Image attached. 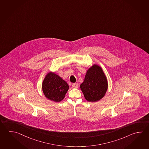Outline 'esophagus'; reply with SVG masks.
<instances>
[{"instance_id": "1", "label": "esophagus", "mask_w": 149, "mask_h": 149, "mask_svg": "<svg viewBox=\"0 0 149 149\" xmlns=\"http://www.w3.org/2000/svg\"><path fill=\"white\" fill-rule=\"evenodd\" d=\"M79 87V84L77 83H73L72 84V88H77Z\"/></svg>"}]
</instances>
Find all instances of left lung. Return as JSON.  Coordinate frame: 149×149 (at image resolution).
<instances>
[{
  "instance_id": "1",
  "label": "left lung",
  "mask_w": 149,
  "mask_h": 149,
  "mask_svg": "<svg viewBox=\"0 0 149 149\" xmlns=\"http://www.w3.org/2000/svg\"><path fill=\"white\" fill-rule=\"evenodd\" d=\"M108 88V80L101 67L94 64L86 71L83 82L80 85L85 99L95 102L100 100Z\"/></svg>"
}]
</instances>
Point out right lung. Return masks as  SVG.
<instances>
[{
	"mask_svg": "<svg viewBox=\"0 0 149 149\" xmlns=\"http://www.w3.org/2000/svg\"><path fill=\"white\" fill-rule=\"evenodd\" d=\"M42 89L46 98L53 102H59L64 99L69 86L57 74L49 72L43 79Z\"/></svg>",
	"mask_w": 149,
	"mask_h": 149,
	"instance_id": "obj_1",
	"label": "right lung"
}]
</instances>
